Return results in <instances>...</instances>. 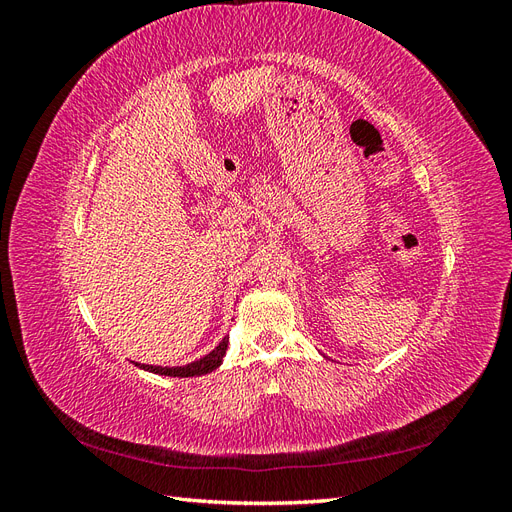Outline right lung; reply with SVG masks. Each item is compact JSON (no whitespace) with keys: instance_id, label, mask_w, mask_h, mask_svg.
<instances>
[{"instance_id":"right-lung-1","label":"right lung","mask_w":512,"mask_h":512,"mask_svg":"<svg viewBox=\"0 0 512 512\" xmlns=\"http://www.w3.org/2000/svg\"><path fill=\"white\" fill-rule=\"evenodd\" d=\"M226 348H228V337H224L222 344L215 348L213 352H209L207 356H203V359H198V361L185 365V367H156V365H141V363H134V365H138L141 369H147V371H153V374L173 376V378L203 376V374H209V371H213L215 367H220L224 354H226Z\"/></svg>"}]
</instances>
